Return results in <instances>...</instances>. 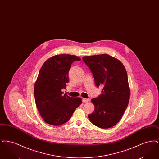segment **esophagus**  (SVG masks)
Wrapping results in <instances>:
<instances>
[{
    "label": "esophagus",
    "instance_id": "obj_1",
    "mask_svg": "<svg viewBox=\"0 0 159 159\" xmlns=\"http://www.w3.org/2000/svg\"><path fill=\"white\" fill-rule=\"evenodd\" d=\"M89 99L88 98H82V101H83V102L84 103H86V102H88V101H89Z\"/></svg>",
    "mask_w": 159,
    "mask_h": 159
}]
</instances>
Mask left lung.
<instances>
[{"label":"left lung","instance_id":"left-lung-1","mask_svg":"<svg viewBox=\"0 0 159 159\" xmlns=\"http://www.w3.org/2000/svg\"><path fill=\"white\" fill-rule=\"evenodd\" d=\"M82 59L91 70L96 86H103L102 93L91 99L95 110L88 118L100 128H111L121 119L128 106L130 89L126 70L120 61L108 54Z\"/></svg>","mask_w":159,"mask_h":159}]
</instances>
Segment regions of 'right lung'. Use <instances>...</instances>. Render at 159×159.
<instances>
[{
	"mask_svg": "<svg viewBox=\"0 0 159 159\" xmlns=\"http://www.w3.org/2000/svg\"><path fill=\"white\" fill-rule=\"evenodd\" d=\"M80 60L76 55H57L46 61L40 68L34 88V98L39 113L48 124L66 123L82 104L80 98L70 97L61 91L66 88L71 64Z\"/></svg>",
	"mask_w": 159,
	"mask_h": 159,
	"instance_id": "add662e5",
	"label": "right lung"
}]
</instances>
